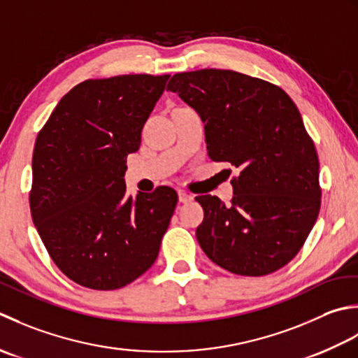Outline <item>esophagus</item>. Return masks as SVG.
I'll return each instance as SVG.
<instances>
[{
    "label": "esophagus",
    "mask_w": 358,
    "mask_h": 358,
    "mask_svg": "<svg viewBox=\"0 0 358 358\" xmlns=\"http://www.w3.org/2000/svg\"><path fill=\"white\" fill-rule=\"evenodd\" d=\"M178 194H179V202L180 203H188V202L193 201V196L188 194L187 192H184V189H179Z\"/></svg>",
    "instance_id": "obj_1"
}]
</instances>
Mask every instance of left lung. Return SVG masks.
Here are the masks:
<instances>
[{"mask_svg":"<svg viewBox=\"0 0 358 358\" xmlns=\"http://www.w3.org/2000/svg\"><path fill=\"white\" fill-rule=\"evenodd\" d=\"M166 91L199 113L210 159L238 169L229 206L211 194L196 198L203 208L196 229L202 250L243 276L286 266L322 203L317 150L294 100L280 86L227 69L174 74Z\"/></svg>","mask_w":358,"mask_h":358,"instance_id":"obj_1","label":"left lung"}]
</instances>
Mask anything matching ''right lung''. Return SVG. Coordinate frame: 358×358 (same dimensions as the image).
Instances as JSON below:
<instances>
[{
    "mask_svg": "<svg viewBox=\"0 0 358 358\" xmlns=\"http://www.w3.org/2000/svg\"><path fill=\"white\" fill-rule=\"evenodd\" d=\"M170 76L90 78L64 96L36 136L29 194L55 266L80 286L125 287L155 264L178 203L170 187L127 194V156Z\"/></svg>",
    "mask_w": 358,
    "mask_h": 358,
    "instance_id": "add662e5",
    "label": "right lung"
}]
</instances>
